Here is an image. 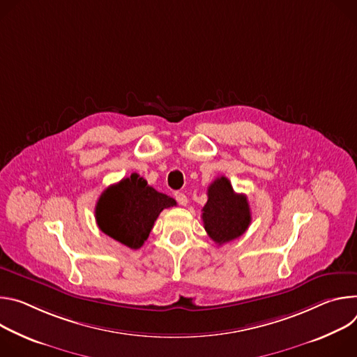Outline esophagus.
<instances>
[{"label":"esophagus","instance_id":"34e87169","mask_svg":"<svg viewBox=\"0 0 357 357\" xmlns=\"http://www.w3.org/2000/svg\"><path fill=\"white\" fill-rule=\"evenodd\" d=\"M176 200H177V203L180 206H187V203H188L187 195L183 194V192H176Z\"/></svg>","mask_w":357,"mask_h":357}]
</instances>
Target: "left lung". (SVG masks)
Masks as SVG:
<instances>
[{"label": "left lung", "instance_id": "8db88e82", "mask_svg": "<svg viewBox=\"0 0 357 357\" xmlns=\"http://www.w3.org/2000/svg\"><path fill=\"white\" fill-rule=\"evenodd\" d=\"M207 195L202 218L210 238L218 245L240 238L251 224L247 195L236 194L224 176L208 185Z\"/></svg>", "mask_w": 357, "mask_h": 357}]
</instances>
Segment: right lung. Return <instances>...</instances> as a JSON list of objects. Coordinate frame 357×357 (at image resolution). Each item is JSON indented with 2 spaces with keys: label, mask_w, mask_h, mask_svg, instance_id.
I'll return each instance as SVG.
<instances>
[{
  "label": "right lung",
  "mask_w": 357,
  "mask_h": 357,
  "mask_svg": "<svg viewBox=\"0 0 357 357\" xmlns=\"http://www.w3.org/2000/svg\"><path fill=\"white\" fill-rule=\"evenodd\" d=\"M176 206L172 197L155 191L137 173L109 185L96 203L98 227L110 238L139 250L154 225L158 214Z\"/></svg>",
  "instance_id": "1"
}]
</instances>
